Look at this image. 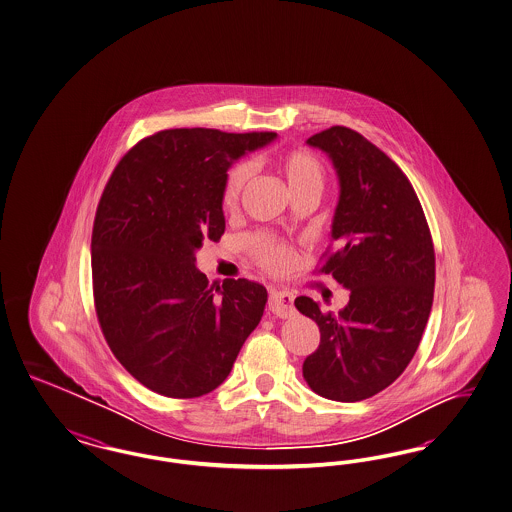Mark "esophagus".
<instances>
[{"instance_id": "esophagus-1", "label": "esophagus", "mask_w": 512, "mask_h": 512, "mask_svg": "<svg viewBox=\"0 0 512 512\" xmlns=\"http://www.w3.org/2000/svg\"><path fill=\"white\" fill-rule=\"evenodd\" d=\"M268 308L281 319L293 317L295 306H293V295L289 291H270L268 296Z\"/></svg>"}]
</instances>
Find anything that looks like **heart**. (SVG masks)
I'll return each instance as SVG.
<instances>
[{"label": "heart", "instance_id": "heart-1", "mask_svg": "<svg viewBox=\"0 0 512 512\" xmlns=\"http://www.w3.org/2000/svg\"><path fill=\"white\" fill-rule=\"evenodd\" d=\"M276 167L281 172V176L287 180V186L291 189L293 197L302 193L321 195L325 186L326 169L317 155L311 154L308 150H291L279 155L276 159ZM249 180H251V167L246 163L234 165L229 171L225 178L223 193H221V204L227 212L238 208ZM248 246L253 257L272 272H283L289 268V264L293 263L291 248L270 234L251 236Z\"/></svg>", "mask_w": 512, "mask_h": 512}]
</instances>
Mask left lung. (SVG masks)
Instances as JSON below:
<instances>
[{"label": "left lung", "mask_w": 512, "mask_h": 512, "mask_svg": "<svg viewBox=\"0 0 512 512\" xmlns=\"http://www.w3.org/2000/svg\"><path fill=\"white\" fill-rule=\"evenodd\" d=\"M308 144L328 154L340 178L319 272L351 295L336 315L296 298V310L321 330L302 373L319 396L360 402L392 385L419 349L434 302V242L411 182L370 140L334 125Z\"/></svg>", "instance_id": "1"}]
</instances>
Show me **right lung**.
I'll use <instances>...</instances> for the list:
<instances>
[{"mask_svg": "<svg viewBox=\"0 0 512 512\" xmlns=\"http://www.w3.org/2000/svg\"><path fill=\"white\" fill-rule=\"evenodd\" d=\"M274 139L167 129L137 142L110 174L93 219L95 311L114 357L161 396L219 387L263 317V285L225 279L214 293L195 251L225 233L231 165Z\"/></svg>", "mask_w": 512, "mask_h": 512, "instance_id": "right-lung-1", "label": "right lung"}]
</instances>
